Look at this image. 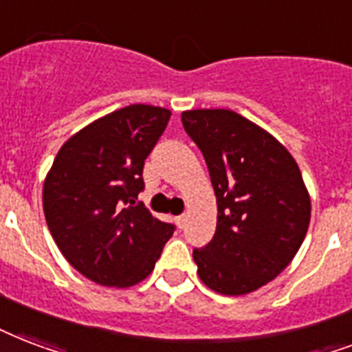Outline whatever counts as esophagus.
Here are the masks:
<instances>
[{
	"label": "esophagus",
	"mask_w": 352,
	"mask_h": 352,
	"mask_svg": "<svg viewBox=\"0 0 352 352\" xmlns=\"http://www.w3.org/2000/svg\"><path fill=\"white\" fill-rule=\"evenodd\" d=\"M186 216H184V214H182V216H179V218L175 219L177 221V225H179V229H184V225H186Z\"/></svg>",
	"instance_id": "1"
}]
</instances>
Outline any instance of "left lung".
<instances>
[{
	"mask_svg": "<svg viewBox=\"0 0 352 352\" xmlns=\"http://www.w3.org/2000/svg\"><path fill=\"white\" fill-rule=\"evenodd\" d=\"M205 157L218 205L216 234L194 249L197 275L221 295H245L294 260L310 223V195L280 142L229 109L181 114Z\"/></svg>",
	"mask_w": 352,
	"mask_h": 352,
	"instance_id": "1",
	"label": "left lung"
}]
</instances>
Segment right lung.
I'll list each match as a JSON object with an SVG mask.
<instances>
[{
  "label": "right lung",
  "mask_w": 352,
  "mask_h": 352,
  "mask_svg": "<svg viewBox=\"0 0 352 352\" xmlns=\"http://www.w3.org/2000/svg\"><path fill=\"white\" fill-rule=\"evenodd\" d=\"M171 112L129 104L64 142L42 190L44 216L64 258L94 283L129 288L153 272L173 225L136 197L144 160Z\"/></svg>",
  "instance_id": "1"
}]
</instances>
